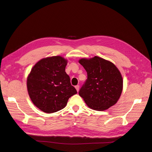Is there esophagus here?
Segmentation results:
<instances>
[{"mask_svg": "<svg viewBox=\"0 0 152 152\" xmlns=\"http://www.w3.org/2000/svg\"><path fill=\"white\" fill-rule=\"evenodd\" d=\"M75 88L76 89V90H77V91H79V86H78V85H77V86H75Z\"/></svg>", "mask_w": 152, "mask_h": 152, "instance_id": "1", "label": "esophagus"}]
</instances>
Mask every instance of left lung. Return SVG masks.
<instances>
[{
  "mask_svg": "<svg viewBox=\"0 0 152 152\" xmlns=\"http://www.w3.org/2000/svg\"><path fill=\"white\" fill-rule=\"evenodd\" d=\"M87 73V79L79 94L90 108L104 111L119 99L123 80L118 68L111 62L98 56L79 61Z\"/></svg>",
  "mask_w": 152,
  "mask_h": 152,
  "instance_id": "8db88e82",
  "label": "left lung"
}]
</instances>
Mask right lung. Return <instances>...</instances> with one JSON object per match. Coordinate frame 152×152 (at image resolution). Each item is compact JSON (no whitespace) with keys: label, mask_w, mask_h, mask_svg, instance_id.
Here are the masks:
<instances>
[{"label":"right lung","mask_w":152,"mask_h":152,"mask_svg":"<svg viewBox=\"0 0 152 152\" xmlns=\"http://www.w3.org/2000/svg\"><path fill=\"white\" fill-rule=\"evenodd\" d=\"M67 60L60 56L44 58L32 68L26 85L30 98L39 109L47 113L63 109L77 93L65 72Z\"/></svg>","instance_id":"obj_1"}]
</instances>
